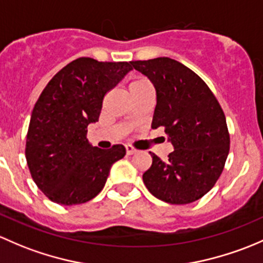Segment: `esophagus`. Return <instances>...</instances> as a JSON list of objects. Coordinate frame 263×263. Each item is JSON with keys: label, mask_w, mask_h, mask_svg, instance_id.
<instances>
[{"label": "esophagus", "mask_w": 263, "mask_h": 263, "mask_svg": "<svg viewBox=\"0 0 263 263\" xmlns=\"http://www.w3.org/2000/svg\"><path fill=\"white\" fill-rule=\"evenodd\" d=\"M137 149H135L134 147H132V145H126V153L129 154V156H132V154H135L137 153Z\"/></svg>", "instance_id": "34e87169"}]
</instances>
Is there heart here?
<instances>
[{
	"label": "heart",
	"mask_w": 263,
	"mask_h": 263,
	"mask_svg": "<svg viewBox=\"0 0 263 263\" xmlns=\"http://www.w3.org/2000/svg\"><path fill=\"white\" fill-rule=\"evenodd\" d=\"M144 85H149V82H148L147 80H144V78H138V80L133 81V82L130 83V86H129V88L139 87V86H144Z\"/></svg>",
	"instance_id": "obj_1"
}]
</instances>
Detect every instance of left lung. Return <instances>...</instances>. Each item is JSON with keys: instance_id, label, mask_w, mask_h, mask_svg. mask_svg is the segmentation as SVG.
<instances>
[{"instance_id": "1", "label": "left lung", "mask_w": 263, "mask_h": 263, "mask_svg": "<svg viewBox=\"0 0 263 263\" xmlns=\"http://www.w3.org/2000/svg\"><path fill=\"white\" fill-rule=\"evenodd\" d=\"M130 63L156 88L152 128L164 126L175 148L166 161L149 152L152 166L143 173L144 185L168 204L196 201L223 172L231 144L226 115L206 83L180 62L159 57Z\"/></svg>"}]
</instances>
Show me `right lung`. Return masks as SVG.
I'll return each instance as SVG.
<instances>
[{
    "label": "right lung",
    "instance_id": "obj_1",
    "mask_svg": "<svg viewBox=\"0 0 263 263\" xmlns=\"http://www.w3.org/2000/svg\"><path fill=\"white\" fill-rule=\"evenodd\" d=\"M132 69L130 62L82 57L43 90L31 112L25 156L32 180L53 202L90 201L104 189L112 164L125 156L121 144L92 147L87 126L99 121L104 96Z\"/></svg>",
    "mask_w": 263,
    "mask_h": 263
}]
</instances>
